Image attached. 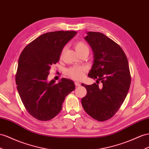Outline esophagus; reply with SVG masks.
Here are the masks:
<instances>
[{
    "label": "esophagus",
    "instance_id": "1",
    "mask_svg": "<svg viewBox=\"0 0 149 149\" xmlns=\"http://www.w3.org/2000/svg\"><path fill=\"white\" fill-rule=\"evenodd\" d=\"M75 85L76 87H79V86H81V84L78 82H75Z\"/></svg>",
    "mask_w": 149,
    "mask_h": 149
}]
</instances>
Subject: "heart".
Segmentation results:
<instances>
[{
  "mask_svg": "<svg viewBox=\"0 0 149 149\" xmlns=\"http://www.w3.org/2000/svg\"><path fill=\"white\" fill-rule=\"evenodd\" d=\"M74 48L79 54L84 52V51H89V46L87 45L85 42L83 41H78L74 44ZM64 52V49L62 52V56ZM85 68L84 67H72L68 68L67 70V75L72 79L75 80H79L83 77L84 72L85 71Z\"/></svg>",
  "mask_w": 149,
  "mask_h": 149,
  "instance_id": "heart-1",
  "label": "heart"
}]
</instances>
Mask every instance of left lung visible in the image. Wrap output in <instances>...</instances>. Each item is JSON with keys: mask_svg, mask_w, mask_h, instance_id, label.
Segmentation results:
<instances>
[{"mask_svg": "<svg viewBox=\"0 0 149 149\" xmlns=\"http://www.w3.org/2000/svg\"><path fill=\"white\" fill-rule=\"evenodd\" d=\"M84 39L94 53V62L88 76L97 79L92 85L82 84L87 94L82 100L84 109L99 121L112 118L124 102L130 89L131 76L125 52L104 34L87 32ZM100 81L101 86L98 84Z\"/></svg>", "mask_w": 149, "mask_h": 149, "instance_id": "1", "label": "left lung"}]
</instances>
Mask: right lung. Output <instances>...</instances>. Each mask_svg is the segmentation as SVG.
<instances>
[{
    "mask_svg": "<svg viewBox=\"0 0 149 149\" xmlns=\"http://www.w3.org/2000/svg\"><path fill=\"white\" fill-rule=\"evenodd\" d=\"M74 31L45 33L21 52L16 74L17 91L26 109L40 121H48L62 109L65 98L75 89L74 82L62 78L48 81L52 65L59 61L62 49L76 35Z\"/></svg>",
    "mask_w": 149,
    "mask_h": 149,
    "instance_id": "right-lung-1",
    "label": "right lung"
}]
</instances>
